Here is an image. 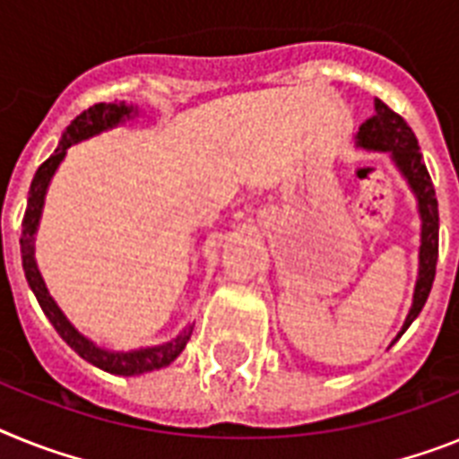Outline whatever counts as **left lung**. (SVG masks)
<instances>
[{
  "label": "left lung",
  "mask_w": 459,
  "mask_h": 459,
  "mask_svg": "<svg viewBox=\"0 0 459 459\" xmlns=\"http://www.w3.org/2000/svg\"><path fill=\"white\" fill-rule=\"evenodd\" d=\"M357 146L367 149V152H387L408 182L411 191L418 198V212L422 229H420V268H418V282L413 291V306L408 310V317L403 322L399 336L403 331L413 325L420 310L425 307L427 296L432 291L434 275H437V259H438V203L434 194L432 179L422 163V153H420L418 140H415L413 130L408 128L399 114L385 105L383 100H376V114L367 123H361L359 133H357ZM394 338V341H396Z\"/></svg>",
  "instance_id": "8db88e82"
}]
</instances>
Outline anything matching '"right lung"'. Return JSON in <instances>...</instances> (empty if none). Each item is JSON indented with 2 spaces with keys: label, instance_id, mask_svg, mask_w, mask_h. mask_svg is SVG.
I'll return each instance as SVG.
<instances>
[{
  "label": "right lung",
  "instance_id": "obj_1",
  "mask_svg": "<svg viewBox=\"0 0 459 459\" xmlns=\"http://www.w3.org/2000/svg\"><path fill=\"white\" fill-rule=\"evenodd\" d=\"M137 117V107L126 105V102H100V105H92L91 109H86L83 114L69 123L67 130L63 133V140L57 144L56 152L46 158L44 163L39 165V170L34 175L32 184H30V198H27V210L25 217H22V236H21V254H22V271H25L27 284L37 296L41 310L51 325L56 326V331L60 333L69 348L74 350L79 357H83L86 361H91L92 367L102 368L107 373H114V376H140V373L156 371V368H163L168 364L182 354V350L186 348V341L191 338V331L194 325L184 329L175 341L163 342V345H153V348H140L130 350V352H111V350L98 348L95 342L88 341L83 333L72 326L65 313L57 307V303L53 301L48 289L44 284V277H41L39 268H37V261H34V233L39 229L41 210H44V198L46 188L51 184V177L56 175L57 165L63 163L65 153L72 144H79V142L88 140V137H95V134L105 133L109 128H117L118 123L128 121V118Z\"/></svg>",
  "mask_w": 459,
  "mask_h": 459
}]
</instances>
